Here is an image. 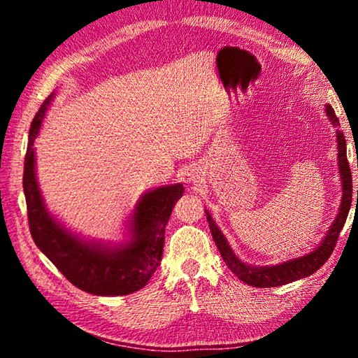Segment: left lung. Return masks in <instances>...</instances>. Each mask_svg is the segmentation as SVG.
Segmentation results:
<instances>
[{
	"label": "left lung",
	"mask_w": 358,
	"mask_h": 358,
	"mask_svg": "<svg viewBox=\"0 0 358 358\" xmlns=\"http://www.w3.org/2000/svg\"><path fill=\"white\" fill-rule=\"evenodd\" d=\"M325 112L329 115L331 123L335 126H339V120L336 118L335 110H333L331 106H327ZM336 137H338L339 173H341V180H343V202H341V207H339V213L336 216V220L330 227L327 237L324 238L322 243L317 246V250H314L311 254H306V256L289 260V262H284L281 265H275V266L246 265L235 257V254L229 248L226 238H224V235L221 234V230L216 227V224L213 220H211L208 211H205L210 224L211 235H213L215 243L221 252V257L224 259V262H226L229 268L232 270V273L235 276H238L243 282L250 284V286H254V287L284 286V284L287 282H292V281L300 280V278H306L313 275L314 271H317L331 256V252L338 243L339 232H341L344 222L348 220L350 203H352V173H350V167L348 161L346 138H344V134L341 131H336ZM357 201H358V191H357Z\"/></svg>",
	"instance_id": "1"
}]
</instances>
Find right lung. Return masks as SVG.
Wrapping results in <instances>:
<instances>
[{
    "label": "right lung",
    "mask_w": 358,
    "mask_h": 358,
    "mask_svg": "<svg viewBox=\"0 0 358 358\" xmlns=\"http://www.w3.org/2000/svg\"><path fill=\"white\" fill-rule=\"evenodd\" d=\"M48 96L29 128L23 169L29 232L36 246L52 260L68 281L94 295H128L147 286L162 259L164 232L172 210L183 196V185L162 186L141 199L132 216V241L120 250L85 243L47 213L34 177V138L41 129Z\"/></svg>",
    "instance_id": "right-lung-1"
}]
</instances>
